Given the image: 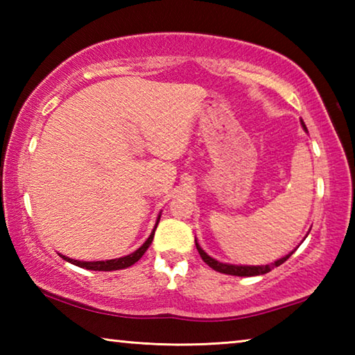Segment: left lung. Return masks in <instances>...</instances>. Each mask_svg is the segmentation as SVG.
<instances>
[{
    "mask_svg": "<svg viewBox=\"0 0 355 355\" xmlns=\"http://www.w3.org/2000/svg\"><path fill=\"white\" fill-rule=\"evenodd\" d=\"M300 125H302L304 130L307 131V127H305L304 120H300ZM196 248H197V250H199L202 260L205 261L209 268H213L214 271L222 272V274H228V275H238V277H252V275L268 274L269 271H272L274 268H277L282 263H285L288 258L294 254V250H293L288 255H285L284 258H280V260L274 261L271 264H261V266H238V264H228V263H220L218 260H214V258L209 257L207 252L200 248L199 243H197V239H196Z\"/></svg>",
    "mask_w": 355,
    "mask_h": 355,
    "instance_id": "left-lung-1",
    "label": "left lung"
}]
</instances>
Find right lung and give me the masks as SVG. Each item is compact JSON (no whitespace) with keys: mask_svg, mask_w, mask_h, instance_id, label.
<instances>
[{"mask_svg":"<svg viewBox=\"0 0 355 355\" xmlns=\"http://www.w3.org/2000/svg\"><path fill=\"white\" fill-rule=\"evenodd\" d=\"M161 214H158V219H156V224L153 232L150 233V236L147 238V241L144 243L139 249L135 250L133 254L130 255H125V257H120V258H114V260H106V261H80V260H73V258H69L65 255H61L65 261H69L71 264H75V266H80L84 269H91V271H117V269H125V268H130L131 264H135L139 258L146 254V250L148 249V245L152 244L153 241V236H155V230L156 227H158V222H159Z\"/></svg>","mask_w":355,"mask_h":355,"instance_id":"obj_1","label":"right lung"}]
</instances>
